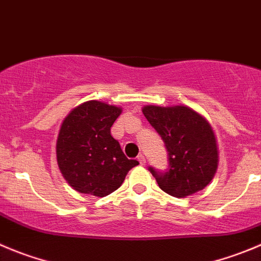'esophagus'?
<instances>
[{
  "label": "esophagus",
  "mask_w": 261,
  "mask_h": 261,
  "mask_svg": "<svg viewBox=\"0 0 261 261\" xmlns=\"http://www.w3.org/2000/svg\"><path fill=\"white\" fill-rule=\"evenodd\" d=\"M138 161L140 165H145V157L143 154H139L138 155Z\"/></svg>",
  "instance_id": "obj_1"
}]
</instances>
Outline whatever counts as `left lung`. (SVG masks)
I'll return each mask as SVG.
<instances>
[{"label":"left lung","mask_w":261,"mask_h":261,"mask_svg":"<svg viewBox=\"0 0 261 261\" xmlns=\"http://www.w3.org/2000/svg\"><path fill=\"white\" fill-rule=\"evenodd\" d=\"M143 114L165 142L169 171L149 167L158 187L176 198H186L207 187L218 170L215 133L202 114L187 106H144Z\"/></svg>","instance_id":"left-lung-1"}]
</instances>
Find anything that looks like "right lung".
Listing matches in <instances>:
<instances>
[{"mask_svg":"<svg viewBox=\"0 0 261 261\" xmlns=\"http://www.w3.org/2000/svg\"><path fill=\"white\" fill-rule=\"evenodd\" d=\"M121 113V107L89 100L73 108L62 122L57 140L58 166L74 191L108 196L139 165L123 154L111 135L112 125Z\"/></svg>","mask_w":261,"mask_h":261,"instance_id":"right-lung-1","label":"right lung"}]
</instances>
